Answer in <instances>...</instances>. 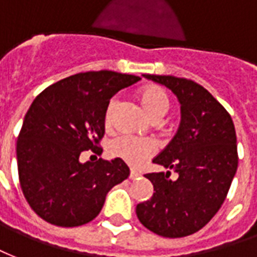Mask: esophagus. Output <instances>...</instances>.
<instances>
[{
  "label": "esophagus",
  "instance_id": "1",
  "mask_svg": "<svg viewBox=\"0 0 257 257\" xmlns=\"http://www.w3.org/2000/svg\"><path fill=\"white\" fill-rule=\"evenodd\" d=\"M138 177H140V172L134 171V170H131V171H130V179H137Z\"/></svg>",
  "mask_w": 257,
  "mask_h": 257
}]
</instances>
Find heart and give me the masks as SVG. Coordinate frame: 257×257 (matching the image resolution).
I'll return each instance as SVG.
<instances>
[{
	"label": "heart",
	"instance_id": "heart-1",
	"mask_svg": "<svg viewBox=\"0 0 257 257\" xmlns=\"http://www.w3.org/2000/svg\"><path fill=\"white\" fill-rule=\"evenodd\" d=\"M140 101L144 109L152 120H159L170 108L167 94L157 86H148L140 91ZM116 104V98H112L105 112V124L110 123V113ZM156 145L148 138H137L131 136H117L108 144V153L110 156L121 159L131 167H140L147 159L155 153Z\"/></svg>",
	"mask_w": 257,
	"mask_h": 257
}]
</instances>
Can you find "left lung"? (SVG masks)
<instances>
[{
    "instance_id": "left-lung-1",
    "label": "left lung",
    "mask_w": 257,
    "mask_h": 257,
    "mask_svg": "<svg viewBox=\"0 0 257 257\" xmlns=\"http://www.w3.org/2000/svg\"><path fill=\"white\" fill-rule=\"evenodd\" d=\"M144 76L177 95L181 124L153 159L168 171L145 175L155 193L137 205V216L162 237H186L203 228L227 196L238 167L235 128L227 110L201 85L171 75ZM171 171L177 180L169 178Z\"/></svg>"
}]
</instances>
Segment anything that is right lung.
<instances>
[{
    "label": "right lung",
    "instance_id": "1",
    "mask_svg": "<svg viewBox=\"0 0 257 257\" xmlns=\"http://www.w3.org/2000/svg\"><path fill=\"white\" fill-rule=\"evenodd\" d=\"M141 79L113 71L80 72L46 87L24 116L16 145L19 181L30 207L48 223L75 227L100 213L106 193L130 175L121 159L101 155L105 112L119 90Z\"/></svg>",
    "mask_w": 257,
    "mask_h": 257
}]
</instances>
